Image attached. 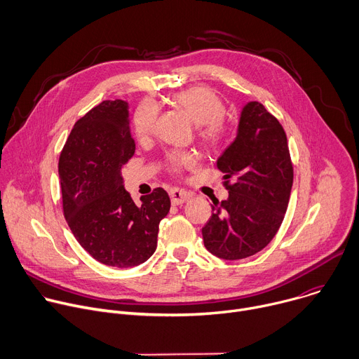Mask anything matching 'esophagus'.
Masks as SVG:
<instances>
[{"mask_svg": "<svg viewBox=\"0 0 359 359\" xmlns=\"http://www.w3.org/2000/svg\"><path fill=\"white\" fill-rule=\"evenodd\" d=\"M169 194H170V198H172V204H175V206H179V204H183L190 198V194L186 190H182V189H177V187L172 189L169 191Z\"/></svg>", "mask_w": 359, "mask_h": 359, "instance_id": "esophagus-1", "label": "esophagus"}]
</instances>
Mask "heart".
I'll use <instances>...</instances> for the list:
<instances>
[{
    "mask_svg": "<svg viewBox=\"0 0 359 359\" xmlns=\"http://www.w3.org/2000/svg\"><path fill=\"white\" fill-rule=\"evenodd\" d=\"M169 100L197 125V136L208 147H217L227 135L229 126L223 118L224 104L220 96L208 86H190L173 93ZM158 118V107L151 100H143L133 115V129L139 139H147ZM172 170L177 172L184 166L194 163L193 156L186 151H172L168 156Z\"/></svg>",
    "mask_w": 359,
    "mask_h": 359,
    "instance_id": "obj_1",
    "label": "heart"
}]
</instances>
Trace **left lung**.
Instances as JSON below:
<instances>
[{"instance_id": "1", "label": "left lung", "mask_w": 359, "mask_h": 359, "mask_svg": "<svg viewBox=\"0 0 359 359\" xmlns=\"http://www.w3.org/2000/svg\"><path fill=\"white\" fill-rule=\"evenodd\" d=\"M217 169L229 197L213 201L212 219L201 229L204 245L223 260L250 257L277 234L294 179L285 132L260 102L243 107L237 135Z\"/></svg>"}]
</instances>
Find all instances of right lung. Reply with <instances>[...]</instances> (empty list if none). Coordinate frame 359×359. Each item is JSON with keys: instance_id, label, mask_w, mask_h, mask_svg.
<instances>
[{"instance_id": "right-lung-1", "label": "right lung", "mask_w": 359, "mask_h": 359, "mask_svg": "<svg viewBox=\"0 0 359 359\" xmlns=\"http://www.w3.org/2000/svg\"><path fill=\"white\" fill-rule=\"evenodd\" d=\"M133 155L129 104L104 100L74 125L58 165L64 215L75 238L96 262L118 269L150 259L170 210L162 187L142 196V204L125 190L122 169Z\"/></svg>"}]
</instances>
